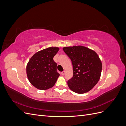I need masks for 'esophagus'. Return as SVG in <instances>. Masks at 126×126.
<instances>
[{
	"label": "esophagus",
	"mask_w": 126,
	"mask_h": 126,
	"mask_svg": "<svg viewBox=\"0 0 126 126\" xmlns=\"http://www.w3.org/2000/svg\"><path fill=\"white\" fill-rule=\"evenodd\" d=\"M64 73H65V71H63L62 72V75H64Z\"/></svg>",
	"instance_id": "obj_1"
}]
</instances>
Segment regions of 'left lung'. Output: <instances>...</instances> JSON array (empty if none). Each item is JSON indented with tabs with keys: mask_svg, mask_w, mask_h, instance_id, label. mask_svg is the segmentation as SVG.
Instances as JSON below:
<instances>
[{
	"mask_svg": "<svg viewBox=\"0 0 126 126\" xmlns=\"http://www.w3.org/2000/svg\"><path fill=\"white\" fill-rule=\"evenodd\" d=\"M70 59L73 76L67 81L69 88L77 94L90 90L100 79L102 63L96 52L85 47L73 46L63 48Z\"/></svg>",
	"mask_w": 126,
	"mask_h": 126,
	"instance_id": "left-lung-1",
	"label": "left lung"
}]
</instances>
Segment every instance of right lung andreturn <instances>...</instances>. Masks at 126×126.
I'll use <instances>...</instances> for the list:
<instances>
[{"instance_id":"right-lung-1","label":"right lung","mask_w":126,"mask_h":126,"mask_svg":"<svg viewBox=\"0 0 126 126\" xmlns=\"http://www.w3.org/2000/svg\"><path fill=\"white\" fill-rule=\"evenodd\" d=\"M59 50L49 47L36 52L29 60L26 71L29 81L40 90H46L54 86L60 74L53 58Z\"/></svg>"}]
</instances>
